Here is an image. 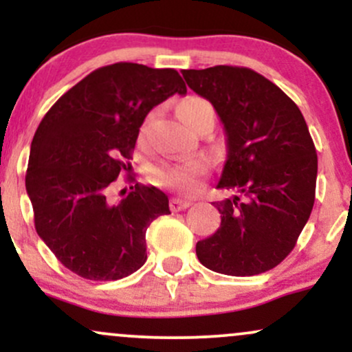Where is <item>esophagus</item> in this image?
I'll list each match as a JSON object with an SVG mask.
<instances>
[{
    "label": "esophagus",
    "mask_w": 352,
    "mask_h": 352,
    "mask_svg": "<svg viewBox=\"0 0 352 352\" xmlns=\"http://www.w3.org/2000/svg\"><path fill=\"white\" fill-rule=\"evenodd\" d=\"M190 205H192V201L188 200H180V199H173L170 201V208L173 210V212H182V210L188 208Z\"/></svg>",
    "instance_id": "esophagus-1"
}]
</instances>
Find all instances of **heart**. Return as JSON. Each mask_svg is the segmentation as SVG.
Masks as SVG:
<instances>
[{
	"label": "heart",
	"mask_w": 352,
	"mask_h": 352,
	"mask_svg": "<svg viewBox=\"0 0 352 352\" xmlns=\"http://www.w3.org/2000/svg\"><path fill=\"white\" fill-rule=\"evenodd\" d=\"M177 112L184 119V122L192 127L197 120L204 114L212 111L208 100L199 96H188L177 104ZM205 173V164L200 160L179 165H170V167H159L153 170V179L159 182L164 187H170L180 192H193L200 185L201 175Z\"/></svg>",
	"instance_id": "heart-1"
}]
</instances>
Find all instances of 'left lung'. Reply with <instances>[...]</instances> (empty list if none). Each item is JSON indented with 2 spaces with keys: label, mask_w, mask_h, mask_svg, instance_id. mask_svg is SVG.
I'll return each instance as SVG.
<instances>
[{
  "label": "left lung",
  "mask_w": 352,
  "mask_h": 352,
  "mask_svg": "<svg viewBox=\"0 0 352 352\" xmlns=\"http://www.w3.org/2000/svg\"><path fill=\"white\" fill-rule=\"evenodd\" d=\"M193 92L212 102L225 131L227 160L215 201L220 228L197 243L200 263L230 276L280 265L296 245L314 205L318 155L296 104L248 67L185 69Z\"/></svg>",
  "instance_id": "left-lung-1"
}]
</instances>
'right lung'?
<instances>
[{
	"instance_id": "add662e5",
	"label": "right lung",
	"mask_w": 352,
	"mask_h": 352,
	"mask_svg": "<svg viewBox=\"0 0 352 352\" xmlns=\"http://www.w3.org/2000/svg\"><path fill=\"white\" fill-rule=\"evenodd\" d=\"M187 94L175 69L116 63L99 67L52 106L33 137L26 192L34 227L72 273L94 281L129 276L147 260L145 232L168 215V197L135 184L120 200L112 182L129 170L153 107Z\"/></svg>"
}]
</instances>
